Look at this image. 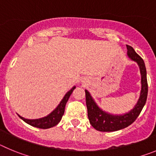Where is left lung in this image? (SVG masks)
I'll use <instances>...</instances> for the list:
<instances>
[{
  "mask_svg": "<svg viewBox=\"0 0 156 156\" xmlns=\"http://www.w3.org/2000/svg\"><path fill=\"white\" fill-rule=\"evenodd\" d=\"M127 55L132 60L137 62L141 73V91L140 96L134 108L128 113L121 115H112L106 113L98 107L89 92L86 93V105L90 123L95 129L102 132H111L127 127L134 122L144 106L148 97V81L146 68L143 59L138 55L131 46L127 45Z\"/></svg>",
  "mask_w": 156,
  "mask_h": 156,
  "instance_id": "obj_1",
  "label": "left lung"
}]
</instances>
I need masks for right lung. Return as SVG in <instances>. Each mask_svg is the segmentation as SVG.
Wrapping results in <instances>:
<instances>
[{
	"instance_id": "right-lung-1",
	"label": "right lung",
	"mask_w": 156,
	"mask_h": 156,
	"mask_svg": "<svg viewBox=\"0 0 156 156\" xmlns=\"http://www.w3.org/2000/svg\"><path fill=\"white\" fill-rule=\"evenodd\" d=\"M75 89V87L72 88L71 90L69 92L66 93L65 95V97L62 100L60 104L58 105L57 108L52 112L51 113H50L47 116L44 117V118H41V119H25L23 117L19 116L23 119L24 122H26L28 124L31 125L33 126H35L37 128H41V129H48V128L53 127V126H56L62 119L63 114L65 112V107H66V102L68 101L70 95L73 93V90Z\"/></svg>"
}]
</instances>
